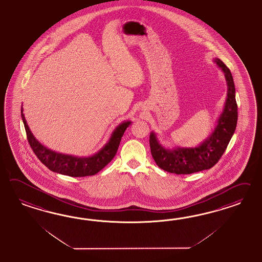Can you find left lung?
Returning a JSON list of instances; mask_svg holds the SVG:
<instances>
[{"label": "left lung", "mask_w": 262, "mask_h": 262, "mask_svg": "<svg viewBox=\"0 0 262 262\" xmlns=\"http://www.w3.org/2000/svg\"><path fill=\"white\" fill-rule=\"evenodd\" d=\"M214 62L225 75L228 93L224 110L212 133L197 147H174L173 149L162 146L154 132L150 135L152 159L159 168L169 173L188 174L210 169L221 159L235 132L237 103L232 75L222 60L215 58Z\"/></svg>", "instance_id": "1"}]
</instances>
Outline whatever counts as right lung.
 Returning a JSON list of instances; mask_svg holds the SVG:
<instances>
[{
  "label": "right lung",
  "mask_w": 262,
  "mask_h": 262,
  "mask_svg": "<svg viewBox=\"0 0 262 262\" xmlns=\"http://www.w3.org/2000/svg\"><path fill=\"white\" fill-rule=\"evenodd\" d=\"M21 116L24 123L28 141L32 147V151L40 161L51 171L69 177L93 176L100 172L103 167L106 166L115 157L121 142V138L132 123L130 121H125L121 123L112 132L110 140L105 143V145L100 151L91 157L83 158L65 155L48 149L32 135L25 118L23 107H21Z\"/></svg>",
  "instance_id": "1"
}]
</instances>
